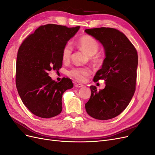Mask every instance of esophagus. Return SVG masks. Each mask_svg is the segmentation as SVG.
Segmentation results:
<instances>
[{"label":"esophagus","mask_w":155,"mask_h":155,"mask_svg":"<svg viewBox=\"0 0 155 155\" xmlns=\"http://www.w3.org/2000/svg\"><path fill=\"white\" fill-rule=\"evenodd\" d=\"M74 86L76 88H80V87H82L83 86V85H82V84H79V83H75Z\"/></svg>","instance_id":"1"}]
</instances>
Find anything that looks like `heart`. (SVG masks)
<instances>
[{
	"label": "heart",
	"instance_id": "b5f03b06",
	"mask_svg": "<svg viewBox=\"0 0 155 155\" xmlns=\"http://www.w3.org/2000/svg\"><path fill=\"white\" fill-rule=\"evenodd\" d=\"M77 45L79 49L90 56L91 62L94 64L99 66L101 64V56L97 53L100 48V45L93 37L88 35H84L80 37L77 41ZM72 50V45L69 42L64 45L61 51V58L64 62H68L71 58ZM91 74V70L87 67L73 68L68 72L70 78L79 82L85 81L87 78Z\"/></svg>",
	"mask_w": 155,
	"mask_h": 155
}]
</instances>
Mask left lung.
<instances>
[{
    "instance_id": "1",
    "label": "left lung",
    "mask_w": 155,
    "mask_h": 155,
    "mask_svg": "<svg viewBox=\"0 0 155 155\" xmlns=\"http://www.w3.org/2000/svg\"><path fill=\"white\" fill-rule=\"evenodd\" d=\"M87 34L104 46L105 58L94 81L104 79L105 88L97 91L91 86V96L85 104L87 114L92 118L107 120L115 118L128 106L137 85L138 53L122 32L112 28L86 29Z\"/></svg>"
}]
</instances>
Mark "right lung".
Masks as SVG:
<instances>
[{
  "label": "right lung",
  "instance_id": "right-lung-1",
  "mask_svg": "<svg viewBox=\"0 0 155 155\" xmlns=\"http://www.w3.org/2000/svg\"><path fill=\"white\" fill-rule=\"evenodd\" d=\"M80 26L68 28L54 24L40 26L28 35L18 50L15 83L18 95L31 113L52 118L62 111V96L73 87L70 79L56 82L48 76L61 68V51Z\"/></svg>",
  "mask_w": 155,
  "mask_h": 155
}]
</instances>
